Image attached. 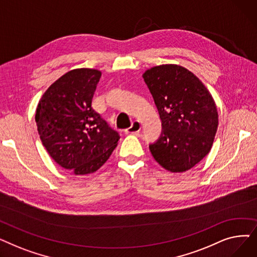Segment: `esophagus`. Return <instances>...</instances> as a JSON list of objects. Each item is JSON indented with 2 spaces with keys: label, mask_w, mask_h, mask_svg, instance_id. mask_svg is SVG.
Returning <instances> with one entry per match:
<instances>
[{
  "label": "esophagus",
  "mask_w": 257,
  "mask_h": 257,
  "mask_svg": "<svg viewBox=\"0 0 257 257\" xmlns=\"http://www.w3.org/2000/svg\"><path fill=\"white\" fill-rule=\"evenodd\" d=\"M141 128H142V126H141L140 121L134 120V121H132L131 127L127 128V129L125 130V133H126V134H134V133H138V132L141 131Z\"/></svg>",
  "instance_id": "esophagus-1"
}]
</instances>
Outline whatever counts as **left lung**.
I'll use <instances>...</instances> for the list:
<instances>
[{
    "label": "left lung",
    "mask_w": 257,
    "mask_h": 257,
    "mask_svg": "<svg viewBox=\"0 0 257 257\" xmlns=\"http://www.w3.org/2000/svg\"><path fill=\"white\" fill-rule=\"evenodd\" d=\"M161 119L159 139L149 146L157 163L172 173L192 169L210 151L219 125L217 105L200 79L177 64L143 74Z\"/></svg>",
    "instance_id": "8db88e82"
}]
</instances>
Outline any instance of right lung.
<instances>
[{
    "label": "right lung",
    "instance_id": "obj_1",
    "mask_svg": "<svg viewBox=\"0 0 257 257\" xmlns=\"http://www.w3.org/2000/svg\"><path fill=\"white\" fill-rule=\"evenodd\" d=\"M100 78L101 72L93 69L67 72L46 90L36 108L43 145L56 164L75 175L98 171L119 140L91 107Z\"/></svg>",
    "mask_w": 257,
    "mask_h": 257
}]
</instances>
